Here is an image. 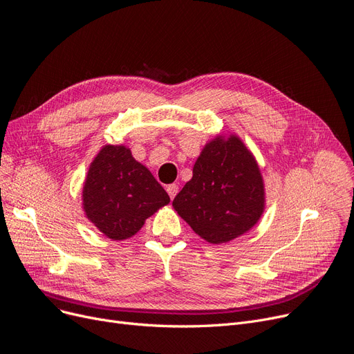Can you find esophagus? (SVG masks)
I'll use <instances>...</instances> for the list:
<instances>
[{
	"label": "esophagus",
	"instance_id": "obj_1",
	"mask_svg": "<svg viewBox=\"0 0 354 354\" xmlns=\"http://www.w3.org/2000/svg\"><path fill=\"white\" fill-rule=\"evenodd\" d=\"M166 191H167V194H169V197H170V200H174V198L176 197V194H178V191H179V187H178L176 184H170V185H167Z\"/></svg>",
	"mask_w": 354,
	"mask_h": 354
}]
</instances>
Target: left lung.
<instances>
[{"label":"left lung","instance_id":"obj_1","mask_svg":"<svg viewBox=\"0 0 354 354\" xmlns=\"http://www.w3.org/2000/svg\"><path fill=\"white\" fill-rule=\"evenodd\" d=\"M172 205L208 243H227L250 232L266 210V187L241 137L218 134L208 141Z\"/></svg>","mask_w":354,"mask_h":354}]
</instances>
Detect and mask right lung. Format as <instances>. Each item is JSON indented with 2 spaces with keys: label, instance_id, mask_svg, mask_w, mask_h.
<instances>
[{
  "label": "right lung",
  "instance_id": "right-lung-1",
  "mask_svg": "<svg viewBox=\"0 0 354 354\" xmlns=\"http://www.w3.org/2000/svg\"><path fill=\"white\" fill-rule=\"evenodd\" d=\"M83 210L112 241L133 238L170 198L150 170L124 144H106L91 160L83 185Z\"/></svg>",
  "mask_w": 354,
  "mask_h": 354
}]
</instances>
